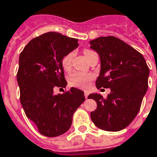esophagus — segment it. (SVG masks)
<instances>
[{
  "label": "esophagus",
  "instance_id": "1",
  "mask_svg": "<svg viewBox=\"0 0 157 157\" xmlns=\"http://www.w3.org/2000/svg\"><path fill=\"white\" fill-rule=\"evenodd\" d=\"M89 96V93L88 92H86V91H85V97H86V98H88Z\"/></svg>",
  "mask_w": 157,
  "mask_h": 157
}]
</instances>
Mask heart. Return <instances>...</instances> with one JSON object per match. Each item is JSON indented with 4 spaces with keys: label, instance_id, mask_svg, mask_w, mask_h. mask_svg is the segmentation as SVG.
<instances>
[{
    "label": "heart",
    "instance_id": "obj_1",
    "mask_svg": "<svg viewBox=\"0 0 157 157\" xmlns=\"http://www.w3.org/2000/svg\"><path fill=\"white\" fill-rule=\"evenodd\" d=\"M93 51L90 50H84V54L86 55L87 59L90 58ZM73 53H68L62 59V66L65 70H69L71 66V61L73 59ZM93 76L90 73L81 72V71H75L70 74L68 76V83L71 86L81 89H87L90 86Z\"/></svg>",
    "mask_w": 157,
    "mask_h": 157
}]
</instances>
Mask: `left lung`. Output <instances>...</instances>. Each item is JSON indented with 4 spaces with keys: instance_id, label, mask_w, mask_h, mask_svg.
Segmentation results:
<instances>
[{
    "instance_id": "left-lung-1",
    "label": "left lung",
    "mask_w": 157,
    "mask_h": 157,
    "mask_svg": "<svg viewBox=\"0 0 157 157\" xmlns=\"http://www.w3.org/2000/svg\"><path fill=\"white\" fill-rule=\"evenodd\" d=\"M90 43L100 57L96 87L111 89L106 98L99 94L89 95L88 98L97 103V108L90 113L91 120L103 130L120 131L139 113L148 87V67L139 51L119 38L101 36Z\"/></svg>"
}]
</instances>
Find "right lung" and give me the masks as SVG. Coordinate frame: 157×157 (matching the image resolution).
Wrapping results in <instances>:
<instances>
[{
	"label": "right lung",
	"mask_w": 157,
	"mask_h": 157,
	"mask_svg": "<svg viewBox=\"0 0 157 157\" xmlns=\"http://www.w3.org/2000/svg\"><path fill=\"white\" fill-rule=\"evenodd\" d=\"M78 40L50 32L31 40L19 55L17 73L20 103L40 134L57 137L71 125L74 112L85 101L84 92L71 87L54 94V87H66L62 59L78 47Z\"/></svg>",
	"instance_id": "obj_1"
}]
</instances>
